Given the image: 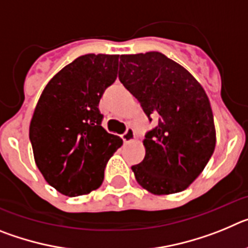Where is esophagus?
I'll list each match as a JSON object with an SVG mask.
<instances>
[{"mask_svg": "<svg viewBox=\"0 0 248 248\" xmlns=\"http://www.w3.org/2000/svg\"><path fill=\"white\" fill-rule=\"evenodd\" d=\"M123 140L125 141V143H129V141H131V140L135 139V131L134 129L131 128V126H128L125 130V133L122 135Z\"/></svg>", "mask_w": 248, "mask_h": 248, "instance_id": "esophagus-1", "label": "esophagus"}]
</instances>
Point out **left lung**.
Listing matches in <instances>:
<instances>
[{"mask_svg": "<svg viewBox=\"0 0 248 248\" xmlns=\"http://www.w3.org/2000/svg\"><path fill=\"white\" fill-rule=\"evenodd\" d=\"M119 80L157 125L144 139L145 157L131 166L154 195L187 189L202 172L216 145L214 115L200 83L160 52L123 54Z\"/></svg>", "mask_w": 248, "mask_h": 248, "instance_id": "left-lung-1", "label": "left lung"}]
</instances>
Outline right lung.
Returning <instances> with one entry per match:
<instances>
[{"mask_svg":"<svg viewBox=\"0 0 248 248\" xmlns=\"http://www.w3.org/2000/svg\"><path fill=\"white\" fill-rule=\"evenodd\" d=\"M119 56L85 54L46 85L30 125L34 161L50 186L67 196L98 189L108 160L122 146L102 126L99 100L117 79Z\"/></svg>","mask_w":248,"mask_h":248,"instance_id":"right-lung-1","label":"right lung"}]
</instances>
